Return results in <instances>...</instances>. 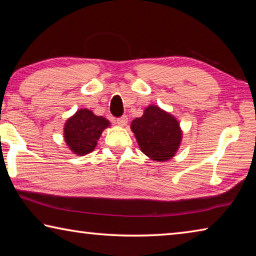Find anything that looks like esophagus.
<instances>
[{
    "mask_svg": "<svg viewBox=\"0 0 256 256\" xmlns=\"http://www.w3.org/2000/svg\"><path fill=\"white\" fill-rule=\"evenodd\" d=\"M128 124V116H123V118H120L118 120V125L120 128H124Z\"/></svg>",
    "mask_w": 256,
    "mask_h": 256,
    "instance_id": "obj_1",
    "label": "esophagus"
}]
</instances>
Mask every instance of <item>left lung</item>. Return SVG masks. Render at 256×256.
<instances>
[{"label":"left lung","mask_w":256,"mask_h":256,"mask_svg":"<svg viewBox=\"0 0 256 256\" xmlns=\"http://www.w3.org/2000/svg\"><path fill=\"white\" fill-rule=\"evenodd\" d=\"M131 131L142 152L157 162L175 157L183 138L178 120L158 105L146 106L144 115L132 120Z\"/></svg>","instance_id":"left-lung-1"}]
</instances>
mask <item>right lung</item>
<instances>
[{
    "mask_svg": "<svg viewBox=\"0 0 256 256\" xmlns=\"http://www.w3.org/2000/svg\"><path fill=\"white\" fill-rule=\"evenodd\" d=\"M110 126L107 118L97 116L86 108H80L64 123L63 138L72 154L86 156L92 152L104 130Z\"/></svg>",
    "mask_w": 256,
    "mask_h": 256,
    "instance_id": "1",
    "label": "right lung"
}]
</instances>
